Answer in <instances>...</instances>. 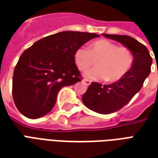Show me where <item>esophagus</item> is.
Instances as JSON below:
<instances>
[{"label":"esophagus","mask_w":158,"mask_h":158,"mask_svg":"<svg viewBox=\"0 0 158 158\" xmlns=\"http://www.w3.org/2000/svg\"><path fill=\"white\" fill-rule=\"evenodd\" d=\"M83 82L85 83L86 85H89L91 84V81L89 80V79H84V80H83Z\"/></svg>","instance_id":"obj_1"}]
</instances>
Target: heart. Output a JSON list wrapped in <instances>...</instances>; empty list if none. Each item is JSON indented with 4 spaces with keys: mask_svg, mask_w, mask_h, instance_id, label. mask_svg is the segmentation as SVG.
Wrapping results in <instances>:
<instances>
[{
    "mask_svg": "<svg viewBox=\"0 0 158 158\" xmlns=\"http://www.w3.org/2000/svg\"><path fill=\"white\" fill-rule=\"evenodd\" d=\"M96 69L86 73L91 79H104L115 83L123 79L132 69L135 55L126 46H118L107 40H98L89 45V50L79 47L73 53V61L79 71H86L94 65Z\"/></svg>",
    "mask_w": 158,
    "mask_h": 158,
    "instance_id": "heart-1",
    "label": "heart"
}]
</instances>
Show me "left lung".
Wrapping results in <instances>:
<instances>
[{"instance_id":"left-lung-1","label":"left lung","mask_w":158,"mask_h":158,"mask_svg":"<svg viewBox=\"0 0 158 158\" xmlns=\"http://www.w3.org/2000/svg\"><path fill=\"white\" fill-rule=\"evenodd\" d=\"M102 35L129 47L135 55L132 69L123 79L103 85L92 82L83 95V102L88 108L101 114H109L127 105L139 91L151 73L152 58L146 46L130 36L106 34H102Z\"/></svg>"}]
</instances>
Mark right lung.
I'll list each match as a JSON object with an SVG mask.
<instances>
[{
	"mask_svg": "<svg viewBox=\"0 0 158 158\" xmlns=\"http://www.w3.org/2000/svg\"><path fill=\"white\" fill-rule=\"evenodd\" d=\"M98 35L63 31L46 36L23 52L14 69L12 97L23 115L32 119L53 108L59 90L81 81L73 53Z\"/></svg>",
	"mask_w": 158,
	"mask_h": 158,
	"instance_id": "right-lung-1",
	"label": "right lung"
}]
</instances>
